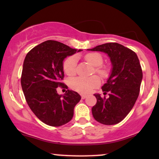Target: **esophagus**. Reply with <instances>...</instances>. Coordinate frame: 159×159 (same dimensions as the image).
<instances>
[{
	"instance_id": "34e87169",
	"label": "esophagus",
	"mask_w": 159,
	"mask_h": 159,
	"mask_svg": "<svg viewBox=\"0 0 159 159\" xmlns=\"http://www.w3.org/2000/svg\"><path fill=\"white\" fill-rule=\"evenodd\" d=\"M81 96L82 99H84V98H85L86 97H87V95H85V94H81Z\"/></svg>"
}]
</instances>
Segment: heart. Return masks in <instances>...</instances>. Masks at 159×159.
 I'll use <instances>...</instances> for the list:
<instances>
[{
    "instance_id": "obj_1",
    "label": "heart",
    "mask_w": 159,
    "mask_h": 159,
    "mask_svg": "<svg viewBox=\"0 0 159 159\" xmlns=\"http://www.w3.org/2000/svg\"><path fill=\"white\" fill-rule=\"evenodd\" d=\"M84 59L91 65L96 66V72L103 77L106 75V69L102 66L103 57L101 54L96 52L88 53L84 56ZM77 62V57L75 55L69 57L65 60L63 64V69L67 75L72 76L76 73ZM99 84L100 78L97 75H93L90 77H75L71 78L69 81L71 88L81 93H88Z\"/></svg>"
}]
</instances>
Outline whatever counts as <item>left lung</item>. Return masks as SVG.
Segmentation results:
<instances>
[{
	"label": "left lung",
	"mask_w": 159,
	"mask_h": 159,
	"mask_svg": "<svg viewBox=\"0 0 159 159\" xmlns=\"http://www.w3.org/2000/svg\"><path fill=\"white\" fill-rule=\"evenodd\" d=\"M90 51L103 52L110 57L113 69L107 83L102 87L104 95L95 94L92 107L94 119L104 125L121 122L132 110L139 96L143 72L136 53L116 43L98 45Z\"/></svg>",
	"instance_id": "8db88e82"
}]
</instances>
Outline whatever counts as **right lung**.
<instances>
[{"instance_id":"1","label":"right lung","mask_w":159,"mask_h":159,"mask_svg":"<svg viewBox=\"0 0 159 159\" xmlns=\"http://www.w3.org/2000/svg\"><path fill=\"white\" fill-rule=\"evenodd\" d=\"M76 51L60 42L47 40L25 57L21 77L23 93L34 114L46 125L57 127L69 123L81 100L75 91L67 90L63 96L57 92V87H67L62 82L63 60Z\"/></svg>"}]
</instances>
